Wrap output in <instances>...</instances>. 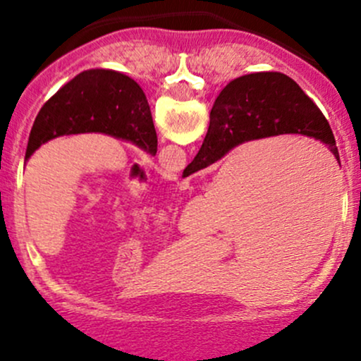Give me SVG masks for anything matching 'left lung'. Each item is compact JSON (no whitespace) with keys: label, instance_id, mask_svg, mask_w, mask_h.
Instances as JSON below:
<instances>
[{"label":"left lung","instance_id":"8db88e82","mask_svg":"<svg viewBox=\"0 0 361 361\" xmlns=\"http://www.w3.org/2000/svg\"><path fill=\"white\" fill-rule=\"evenodd\" d=\"M85 133L108 134L157 154V133L143 89L113 69L82 71L43 104L29 134L25 160L47 141Z\"/></svg>","mask_w":361,"mask_h":361}]
</instances>
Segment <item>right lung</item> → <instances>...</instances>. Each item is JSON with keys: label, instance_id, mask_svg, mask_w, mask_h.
Listing matches in <instances>:
<instances>
[{"label": "right lung", "instance_id": "1", "mask_svg": "<svg viewBox=\"0 0 361 361\" xmlns=\"http://www.w3.org/2000/svg\"><path fill=\"white\" fill-rule=\"evenodd\" d=\"M281 134L314 137L338 160L329 120L290 76L278 71L239 76L214 101L201 150L185 167L183 178L211 166L239 145Z\"/></svg>", "mask_w": 361, "mask_h": 361}]
</instances>
